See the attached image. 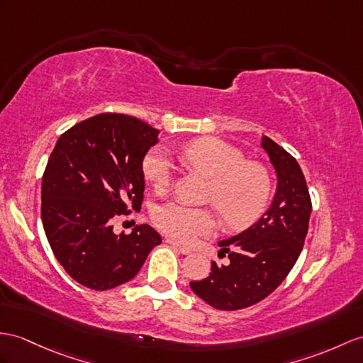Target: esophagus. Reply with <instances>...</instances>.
I'll return each mask as SVG.
<instances>
[{
  "mask_svg": "<svg viewBox=\"0 0 363 363\" xmlns=\"http://www.w3.org/2000/svg\"><path fill=\"white\" fill-rule=\"evenodd\" d=\"M167 243H169L171 246H174L175 250H179L182 254H191V250L188 248V246H183V245H180L179 242H175V240H172V238H167L166 240Z\"/></svg>",
  "mask_w": 363,
  "mask_h": 363,
  "instance_id": "obj_1",
  "label": "esophagus"
}]
</instances>
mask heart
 <instances>
[{
  "mask_svg": "<svg viewBox=\"0 0 363 363\" xmlns=\"http://www.w3.org/2000/svg\"><path fill=\"white\" fill-rule=\"evenodd\" d=\"M180 162L212 179L209 200L226 226L242 229L252 225L268 205L271 180L264 167L246 163L243 154L225 141L205 137L192 140L177 151ZM146 179L157 191L169 188L174 166L163 149H152L145 158ZM164 234L179 242H192L214 231L217 220L211 209L192 208L179 201L164 203L152 212Z\"/></svg>",
  "mask_w": 363,
  "mask_h": 363,
  "instance_id": "obj_1",
  "label": "heart"
}]
</instances>
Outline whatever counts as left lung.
<instances>
[{
	"mask_svg": "<svg viewBox=\"0 0 363 363\" xmlns=\"http://www.w3.org/2000/svg\"><path fill=\"white\" fill-rule=\"evenodd\" d=\"M260 145L277 177L271 206L248 229L218 242L228 264L212 262L206 279L189 284L208 305L223 311L268 297L293 269L308 233L311 199L297 160L268 137Z\"/></svg>",
	"mask_w": 363,
	"mask_h": 363,
	"instance_id": "left-lung-1",
	"label": "left lung"
}]
</instances>
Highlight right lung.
Masks as SVG:
<instances>
[{"instance_id":"1","label":"right lung","mask_w":363,"mask_h":363,"mask_svg":"<svg viewBox=\"0 0 363 363\" xmlns=\"http://www.w3.org/2000/svg\"><path fill=\"white\" fill-rule=\"evenodd\" d=\"M160 130L123 113H100L66 130L41 184L44 233L79 285L106 291L137 276L162 237L149 225L113 233L112 218L140 208L143 158Z\"/></svg>"}]
</instances>
